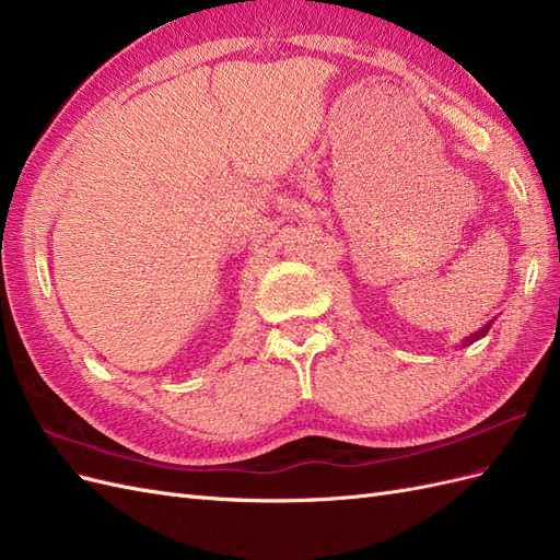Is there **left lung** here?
I'll return each mask as SVG.
<instances>
[{
    "label": "left lung",
    "instance_id": "8db88e82",
    "mask_svg": "<svg viewBox=\"0 0 560 560\" xmlns=\"http://www.w3.org/2000/svg\"><path fill=\"white\" fill-rule=\"evenodd\" d=\"M490 327H493V319H490V322H488V325H483V327H481L479 331H474V334L465 336V341L460 343V348H465V346H471L474 341H479V338H483V336L488 334V329H490Z\"/></svg>",
    "mask_w": 560,
    "mask_h": 560
}]
</instances>
